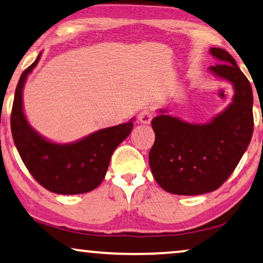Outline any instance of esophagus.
Here are the masks:
<instances>
[{
    "mask_svg": "<svg viewBox=\"0 0 263 263\" xmlns=\"http://www.w3.org/2000/svg\"><path fill=\"white\" fill-rule=\"evenodd\" d=\"M154 116V112L152 109H149V107H146V109H143L140 111L139 114V121L141 122V123H149L151 121H152V118Z\"/></svg>",
    "mask_w": 263,
    "mask_h": 263,
    "instance_id": "esophagus-1",
    "label": "esophagus"
}]
</instances>
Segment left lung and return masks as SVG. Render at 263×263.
<instances>
[{
	"label": "left lung",
	"instance_id": "1",
	"mask_svg": "<svg viewBox=\"0 0 263 263\" xmlns=\"http://www.w3.org/2000/svg\"><path fill=\"white\" fill-rule=\"evenodd\" d=\"M219 60L210 69L232 82L235 97L211 123L200 125L160 114L152 120L156 134L149 166L158 184L177 195H200L222 185L238 165L254 132L253 89L236 60L212 48Z\"/></svg>",
	"mask_w": 263,
	"mask_h": 263
}]
</instances>
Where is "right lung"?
<instances>
[{
  "label": "right lung",
  "mask_w": 263,
  "mask_h": 263,
  "mask_svg": "<svg viewBox=\"0 0 263 263\" xmlns=\"http://www.w3.org/2000/svg\"><path fill=\"white\" fill-rule=\"evenodd\" d=\"M37 60L24 70L17 82L10 114L14 143L25 166L42 186L61 195L96 189L105 177L114 151L133 129V122L98 130L70 145L43 139L27 123L23 111V88Z\"/></svg>",
  "instance_id": "right-lung-1"
}]
</instances>
